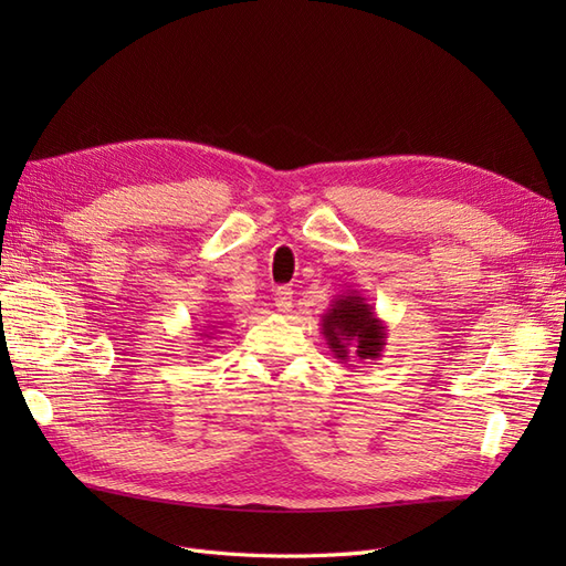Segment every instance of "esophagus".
Here are the masks:
<instances>
[{
    "label": "esophagus",
    "mask_w": 566,
    "mask_h": 566,
    "mask_svg": "<svg viewBox=\"0 0 566 566\" xmlns=\"http://www.w3.org/2000/svg\"><path fill=\"white\" fill-rule=\"evenodd\" d=\"M273 304H276L279 312H283V314L293 310V290H290L287 285L276 287V293H273Z\"/></svg>",
    "instance_id": "esophagus-1"
}]
</instances>
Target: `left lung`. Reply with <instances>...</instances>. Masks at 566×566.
Listing matches in <instances>:
<instances>
[{"label":"left lung","instance_id":"obj_1","mask_svg":"<svg viewBox=\"0 0 566 566\" xmlns=\"http://www.w3.org/2000/svg\"><path fill=\"white\" fill-rule=\"evenodd\" d=\"M321 321L325 345L339 364H347L349 358L375 361L382 356L387 325L356 290L337 295Z\"/></svg>","mask_w":566,"mask_h":566}]
</instances>
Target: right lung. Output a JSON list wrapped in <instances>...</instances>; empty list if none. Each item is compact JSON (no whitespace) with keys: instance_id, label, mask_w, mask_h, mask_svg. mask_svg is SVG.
Segmentation results:
<instances>
[{"instance_id":"add662e5","label":"right lung","mask_w":566,"mask_h":566,"mask_svg":"<svg viewBox=\"0 0 566 566\" xmlns=\"http://www.w3.org/2000/svg\"><path fill=\"white\" fill-rule=\"evenodd\" d=\"M221 325H224V321H221L219 325H202L205 333H200V339H214L212 335H217V328H221ZM219 333H221V331H219ZM205 345H208V342H205Z\"/></svg>"}]
</instances>
